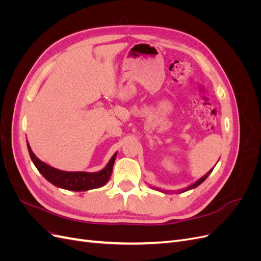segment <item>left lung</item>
<instances>
[{"instance_id":"8db88e82","label":"left lung","mask_w":261,"mask_h":261,"mask_svg":"<svg viewBox=\"0 0 261 261\" xmlns=\"http://www.w3.org/2000/svg\"><path fill=\"white\" fill-rule=\"evenodd\" d=\"M215 169V167H213L208 173H206V174H204L202 177H200L199 179H197L194 184H192V185H189L188 187H186V188H184V189H179V191H177L178 193H184V192H187V191H189V189H194V188H196L197 186H199L202 181L206 179L209 175H210V173L212 172V170ZM153 189H155V191H159V192H162V193H165V194H168V193H170V192H168V191H163V189H160V188H156V187H152Z\"/></svg>"}]
</instances>
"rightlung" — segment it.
Returning a JSON list of instances; mask_svg holds the SVG:
<instances>
[{
	"label": "right lung",
	"instance_id": "1",
	"mask_svg": "<svg viewBox=\"0 0 261 261\" xmlns=\"http://www.w3.org/2000/svg\"><path fill=\"white\" fill-rule=\"evenodd\" d=\"M27 148L29 151V155L33 160L34 164L38 171L41 173L43 177L49 180L51 184L54 186L67 189V191H73V192H85L89 191V189L93 188H99L106 185L108 180L111 176L113 164L115 161V158L117 152H115L106 167L101 171L98 172H67V171H62L59 169H55L53 167H50L49 164L38 159L36 154L31 150L28 141H27Z\"/></svg>",
	"mask_w": 261,
	"mask_h": 261
}]
</instances>
